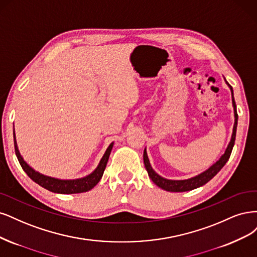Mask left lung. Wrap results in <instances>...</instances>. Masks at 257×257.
Masks as SVG:
<instances>
[{
    "label": "left lung",
    "instance_id": "1",
    "mask_svg": "<svg viewBox=\"0 0 257 257\" xmlns=\"http://www.w3.org/2000/svg\"><path fill=\"white\" fill-rule=\"evenodd\" d=\"M227 83V82H226ZM228 84V83H227ZM229 88L231 90V100H233V106H234V114H235V123H234V129H233V135H231V140L226 148V151L221 158L214 163L212 167H210L208 170L205 171L204 173L200 174L195 177H192L190 179L186 180H170V179H165L161 176H159L151 167L150 160H148V157L146 154V150L144 151L143 155V159H144V164L146 171L148 173V176L151 177V179L154 181V183L160 187L161 189L165 190V191H170V192H185V191H190V190L196 189L198 187H201L205 184L208 183V181L213 178V176H216L217 174L220 172V170L224 167L227 160L229 159L231 151H233V147L235 144V139H236V130H237V120H238V114L236 110V103H235V99H234V93H233V88L229 85Z\"/></svg>",
    "mask_w": 257,
    "mask_h": 257
}]
</instances>
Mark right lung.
<instances>
[{"mask_svg":"<svg viewBox=\"0 0 257 257\" xmlns=\"http://www.w3.org/2000/svg\"><path fill=\"white\" fill-rule=\"evenodd\" d=\"M14 142H15L16 156H17L20 165L22 167L23 171L28 174V176L39 186L49 190V191L54 192V193H62V194L82 193V192L89 191L90 189H93L99 183V180L101 179L103 175L104 169L106 167V162L109 160V157L113 147V143H111L110 146L107 147V150L105 151L97 169L92 174H89L88 176L80 178V179H73V180H62V179H56V178L45 176L43 174H39L38 172H35L31 167H29V164H27V162L24 161L22 159V157L20 156L17 143H16L15 132H14Z\"/></svg>","mask_w":257,"mask_h":257,"instance_id":"right-lung-1","label":"right lung"}]
</instances>
